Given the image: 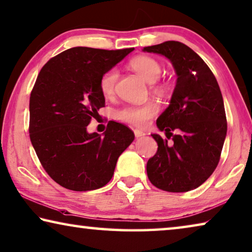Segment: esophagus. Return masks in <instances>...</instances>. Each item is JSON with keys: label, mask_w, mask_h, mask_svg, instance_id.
<instances>
[{"label": "esophagus", "mask_w": 252, "mask_h": 252, "mask_svg": "<svg viewBox=\"0 0 252 252\" xmlns=\"http://www.w3.org/2000/svg\"><path fill=\"white\" fill-rule=\"evenodd\" d=\"M134 135H135V138H141V137H145L146 135V133L143 132V131H141V130H138V129H135L134 131Z\"/></svg>", "instance_id": "34e87169"}]
</instances>
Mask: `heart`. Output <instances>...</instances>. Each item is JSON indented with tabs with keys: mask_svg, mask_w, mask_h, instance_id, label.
Masks as SVG:
<instances>
[{
	"mask_svg": "<svg viewBox=\"0 0 252 252\" xmlns=\"http://www.w3.org/2000/svg\"><path fill=\"white\" fill-rule=\"evenodd\" d=\"M130 68L148 83L158 81L161 74V67L156 59L149 56H137L129 63ZM118 79L117 69L105 71L99 79V89L105 97H110L114 93L115 83ZM158 112V105L155 102H147L142 105L126 106L118 112V118L122 121L135 126H145L149 120Z\"/></svg>",
	"mask_w": 252,
	"mask_h": 252,
	"instance_id": "heart-1",
	"label": "heart"
}]
</instances>
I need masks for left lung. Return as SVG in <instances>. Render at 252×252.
<instances>
[{"mask_svg":"<svg viewBox=\"0 0 252 252\" xmlns=\"http://www.w3.org/2000/svg\"><path fill=\"white\" fill-rule=\"evenodd\" d=\"M143 51L169 59L177 75L169 105L156 122L173 141L151 134L158 150L147 162L148 178L171 193L197 189L217 168L226 137L224 103L217 78L204 61L182 42L166 41ZM175 129L178 133L173 135L170 131Z\"/></svg>","mask_w":252,"mask_h":252,"instance_id":"obj_1","label":"left lung"}]
</instances>
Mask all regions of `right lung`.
Listing matches in <instances>:
<instances>
[{
    "mask_svg": "<svg viewBox=\"0 0 252 252\" xmlns=\"http://www.w3.org/2000/svg\"><path fill=\"white\" fill-rule=\"evenodd\" d=\"M134 48L74 47L51 58L30 95V140L48 175L67 189H101L111 181L118 158L134 133L111 121L103 135L87 132L105 105L99 79Z\"/></svg>",
    "mask_w": 252,
    "mask_h": 252,
    "instance_id": "add662e5",
    "label": "right lung"
}]
</instances>
